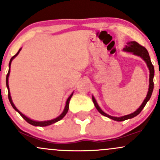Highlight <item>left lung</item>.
<instances>
[{
	"label": "left lung",
	"instance_id": "left-lung-1",
	"mask_svg": "<svg viewBox=\"0 0 160 160\" xmlns=\"http://www.w3.org/2000/svg\"><path fill=\"white\" fill-rule=\"evenodd\" d=\"M123 50L126 52H130V53H132L134 55H137V56L140 57L141 58L145 60V62L147 63L148 68L149 70V90H148V93L147 95V97H146L145 100H143L142 103L141 104L140 107L137 109V110L135 111L132 113L129 114V115H126L123 116V117H112V116L108 115L106 112H104L100 108V107L97 104V101H96L95 98L93 96L92 97V99H93V102L95 105L96 108L97 110L102 114V115L105 116V117H108V118L112 119V120H116V121H124L126 120H128V119H131L135 117L136 116H137L139 112L142 111V109L144 108V107L146 106L147 102L149 101V100L150 99L151 95L152 93V90H153V87H154V83H153V77H154V67L153 65L152 64V62L150 60V58H149V53H148L147 50L144 47L141 46L139 43H138L136 41H129L127 42V44L126 45V48H123Z\"/></svg>",
	"mask_w": 160,
	"mask_h": 160
}]
</instances>
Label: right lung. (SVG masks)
Segmentation results:
<instances>
[{"instance_id":"obj_1","label":"right lung","mask_w":160,"mask_h":160,"mask_svg":"<svg viewBox=\"0 0 160 160\" xmlns=\"http://www.w3.org/2000/svg\"><path fill=\"white\" fill-rule=\"evenodd\" d=\"M21 49H20L19 50H18V52L16 53V54L14 55V56H13L12 58H11V60H10V63H9V70H8V74H7V77H6V85H7V87H8V99H9V101H10V102H11V106H12V107H13V108L14 109V110H16L17 112H19L20 115H21V117H22L24 119V120H26L27 122H28V123L31 124V125H33V126H36V127H47V126L51 125V124L54 123V122H58V121L60 120H61V119H63V117H64V116L66 115L67 112V111H68V110H69V102H70V99H71V97H72V96H73V93H72L71 95H70V97H68V99H67V102H66V106H65V108H64V110H63V112H62V113L60 114V115L59 116V117H57V118L53 119V120H47V121H40H40H35V120H31V119H30V118H28V117H27L26 116L23 115L22 112H20V111L18 110V109L16 108V107H15L14 104H13V101H12V99H11V93H10L9 85H8V77H9L10 71H11V69H10V68H11V61H12L13 59L15 57H16L17 55L18 54V53H19V52L21 51Z\"/></svg>"}]
</instances>
